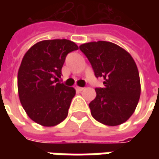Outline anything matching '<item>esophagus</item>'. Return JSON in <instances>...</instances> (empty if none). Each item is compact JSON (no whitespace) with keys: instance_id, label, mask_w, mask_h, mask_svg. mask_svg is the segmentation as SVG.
<instances>
[{"instance_id":"34e87169","label":"esophagus","mask_w":159,"mask_h":159,"mask_svg":"<svg viewBox=\"0 0 159 159\" xmlns=\"http://www.w3.org/2000/svg\"><path fill=\"white\" fill-rule=\"evenodd\" d=\"M76 90H77V91H79V92H81V91H83V90H84V88H80V87H77Z\"/></svg>"}]
</instances>
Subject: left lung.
Instances as JSON below:
<instances>
[{"label":"left lung","mask_w":159,"mask_h":159,"mask_svg":"<svg viewBox=\"0 0 159 159\" xmlns=\"http://www.w3.org/2000/svg\"><path fill=\"white\" fill-rule=\"evenodd\" d=\"M95 72L103 80L96 96L89 103L93 118L103 125L125 122L137 106L141 84L137 66L130 54L112 42H89L80 46Z\"/></svg>","instance_id":"8db88e82"}]
</instances>
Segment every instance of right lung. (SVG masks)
Here are the masks:
<instances>
[{
	"instance_id": "obj_1",
	"label": "right lung",
	"mask_w": 159,
	"mask_h": 159,
	"mask_svg": "<svg viewBox=\"0 0 159 159\" xmlns=\"http://www.w3.org/2000/svg\"><path fill=\"white\" fill-rule=\"evenodd\" d=\"M79 48L68 40H42L22 60L17 74L23 108L34 122L44 126L61 123L68 115L75 89L59 80L66 56Z\"/></svg>"
}]
</instances>
